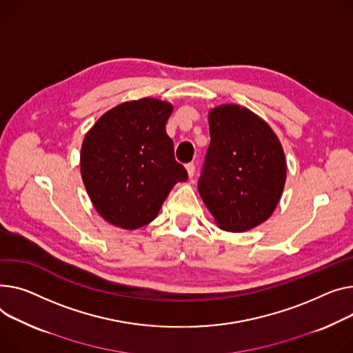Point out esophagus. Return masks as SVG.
Segmentation results:
<instances>
[{"instance_id":"obj_1","label":"esophagus","mask_w":353,"mask_h":353,"mask_svg":"<svg viewBox=\"0 0 353 353\" xmlns=\"http://www.w3.org/2000/svg\"><path fill=\"white\" fill-rule=\"evenodd\" d=\"M185 169H187V173H189V177H193V176H194V173H196V166H194V163L185 164Z\"/></svg>"}]
</instances>
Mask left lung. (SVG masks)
<instances>
[{
  "label": "left lung",
  "instance_id": "obj_1",
  "mask_svg": "<svg viewBox=\"0 0 353 353\" xmlns=\"http://www.w3.org/2000/svg\"><path fill=\"white\" fill-rule=\"evenodd\" d=\"M208 123L199 193L220 228L251 230L272 214L283 194L284 150L272 129L245 108L219 106Z\"/></svg>",
  "mask_w": 353,
  "mask_h": 353
}]
</instances>
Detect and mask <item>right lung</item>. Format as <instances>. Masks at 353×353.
<instances>
[{"label": "right lung", "instance_id": "right-lung-1", "mask_svg": "<svg viewBox=\"0 0 353 353\" xmlns=\"http://www.w3.org/2000/svg\"><path fill=\"white\" fill-rule=\"evenodd\" d=\"M172 105L145 98L106 112L88 132L81 173L98 213L134 230L149 224L173 185L189 179L166 133Z\"/></svg>", "mask_w": 353, "mask_h": 353}]
</instances>
